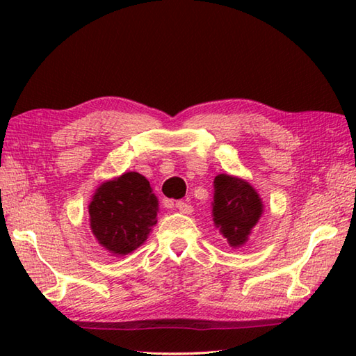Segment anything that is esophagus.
<instances>
[{
    "instance_id": "obj_1",
    "label": "esophagus",
    "mask_w": 356,
    "mask_h": 356,
    "mask_svg": "<svg viewBox=\"0 0 356 356\" xmlns=\"http://www.w3.org/2000/svg\"><path fill=\"white\" fill-rule=\"evenodd\" d=\"M176 208L180 211V213H184V214H190L191 211H193V207L190 205V203H186L184 200L176 202Z\"/></svg>"
}]
</instances>
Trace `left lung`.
<instances>
[{"label":"left lung","mask_w":356,"mask_h":356,"mask_svg":"<svg viewBox=\"0 0 356 356\" xmlns=\"http://www.w3.org/2000/svg\"><path fill=\"white\" fill-rule=\"evenodd\" d=\"M261 214L263 202L260 195L246 180L228 174L216 176L213 220L229 246L245 245Z\"/></svg>","instance_id":"obj_1"}]
</instances>
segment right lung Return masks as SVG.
<instances>
[{"label":"right lung","instance_id":"1","mask_svg":"<svg viewBox=\"0 0 356 356\" xmlns=\"http://www.w3.org/2000/svg\"><path fill=\"white\" fill-rule=\"evenodd\" d=\"M157 197L139 172H125L97 188L88 205L90 228L111 255H127L157 223Z\"/></svg>","mask_w":356,"mask_h":356}]
</instances>
